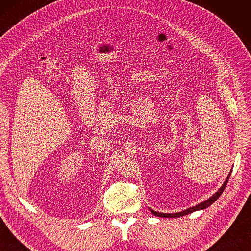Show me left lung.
<instances>
[{"mask_svg":"<svg viewBox=\"0 0 251 251\" xmlns=\"http://www.w3.org/2000/svg\"><path fill=\"white\" fill-rule=\"evenodd\" d=\"M230 176H231V173L228 174L227 178H226V180L225 181V183H223V185L221 186V188H220L219 190H218V192H217L216 194H214V195H212V196L210 197V199L206 200L205 201H202V202H201V204L196 205V206H194V207L188 208V209H186V210H183V211H181V212H177V214H163V212H157V211H154V210H152V209H150V210H151V212H152V214H153L154 216H157V217H163V218H177V217H182V216H185V215L192 214V212H194V211H196V210L205 209V208L209 207V206L212 204V202H215L218 199H219V196L222 194V192L225 191V189H226V184H227V181H228V179H230Z\"/></svg>","mask_w":251,"mask_h":251,"instance_id":"left-lung-1","label":"left lung"}]
</instances>
